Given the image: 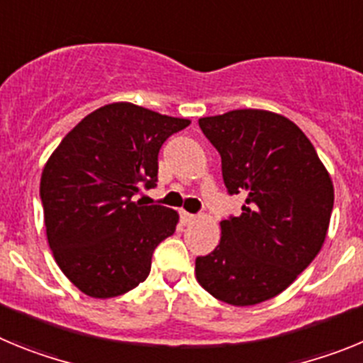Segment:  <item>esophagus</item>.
I'll use <instances>...</instances> for the list:
<instances>
[{
	"label": "esophagus",
	"mask_w": 363,
	"mask_h": 363,
	"mask_svg": "<svg viewBox=\"0 0 363 363\" xmlns=\"http://www.w3.org/2000/svg\"><path fill=\"white\" fill-rule=\"evenodd\" d=\"M182 221H184L185 225H189V223H192V221L196 220V214H191V213H187V211H182Z\"/></svg>",
	"instance_id": "obj_1"
}]
</instances>
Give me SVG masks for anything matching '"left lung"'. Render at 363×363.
Wrapping results in <instances>:
<instances>
[{"label":"left lung","mask_w":363,"mask_h":363,"mask_svg":"<svg viewBox=\"0 0 363 363\" xmlns=\"http://www.w3.org/2000/svg\"><path fill=\"white\" fill-rule=\"evenodd\" d=\"M221 156L240 216L220 223V245L196 258V280L230 306H256L285 291L325 242L335 189L309 138L281 114L240 108L198 120Z\"/></svg>","instance_id":"1"}]
</instances>
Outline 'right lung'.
<instances>
[{
  "label": "right lung",
  "instance_id": "obj_1",
  "mask_svg": "<svg viewBox=\"0 0 363 363\" xmlns=\"http://www.w3.org/2000/svg\"><path fill=\"white\" fill-rule=\"evenodd\" d=\"M191 123L108 104L83 118L41 172L47 240L54 259L82 293L114 298L142 284L160 242L174 234L178 213L134 196L158 182L165 140Z\"/></svg>",
  "mask_w": 363,
  "mask_h": 363
}]
</instances>
